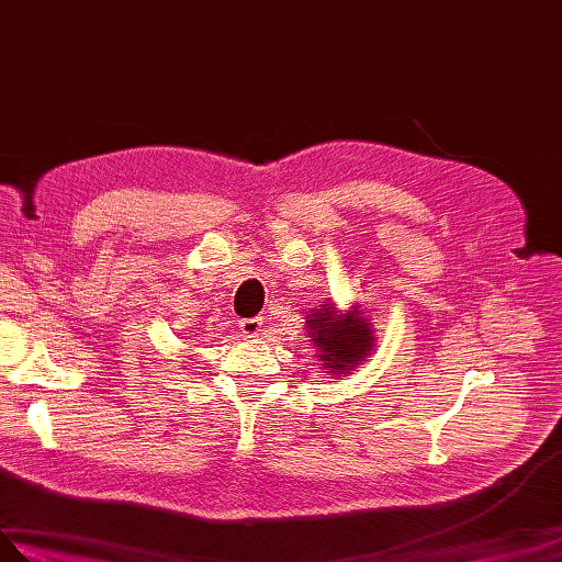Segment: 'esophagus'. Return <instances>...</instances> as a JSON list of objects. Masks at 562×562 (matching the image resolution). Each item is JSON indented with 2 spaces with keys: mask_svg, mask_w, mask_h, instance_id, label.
<instances>
[{
  "mask_svg": "<svg viewBox=\"0 0 562 562\" xmlns=\"http://www.w3.org/2000/svg\"><path fill=\"white\" fill-rule=\"evenodd\" d=\"M239 327L246 337H258L262 333L265 323H262V318H244V321H239Z\"/></svg>",
  "mask_w": 562,
  "mask_h": 562,
  "instance_id": "1",
  "label": "esophagus"
}]
</instances>
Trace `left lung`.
Returning a JSON list of instances; mask_svg holds the SVG:
<instances>
[{
  "label": "left lung",
  "mask_w": 562,
  "mask_h": 562,
  "mask_svg": "<svg viewBox=\"0 0 562 562\" xmlns=\"http://www.w3.org/2000/svg\"><path fill=\"white\" fill-rule=\"evenodd\" d=\"M312 327L314 344L321 348V360L325 367H330V374H339L348 367H356L358 360L367 356L374 341V330L362 318L358 308L348 314H337L333 306L323 304L321 312H316L308 321Z\"/></svg>",
  "instance_id": "obj_1"
}]
</instances>
